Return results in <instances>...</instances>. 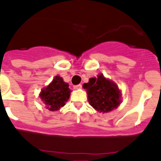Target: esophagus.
I'll use <instances>...</instances> for the list:
<instances>
[{"instance_id":"34e87169","label":"esophagus","mask_w":161,"mask_h":161,"mask_svg":"<svg viewBox=\"0 0 161 161\" xmlns=\"http://www.w3.org/2000/svg\"><path fill=\"white\" fill-rule=\"evenodd\" d=\"M74 87V89H81V88H82V85H81V84L75 85Z\"/></svg>"}]
</instances>
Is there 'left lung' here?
Segmentation results:
<instances>
[{"label": "left lung", "mask_w": 161, "mask_h": 161, "mask_svg": "<svg viewBox=\"0 0 161 161\" xmlns=\"http://www.w3.org/2000/svg\"><path fill=\"white\" fill-rule=\"evenodd\" d=\"M87 90L88 101L94 109L100 112L111 111L120 104V92L115 83L99 74L83 84Z\"/></svg>", "instance_id": "8db88e82"}]
</instances>
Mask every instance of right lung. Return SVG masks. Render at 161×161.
Instances as JSON below:
<instances>
[{
  "label": "right lung",
  "instance_id": "right-lung-1",
  "mask_svg": "<svg viewBox=\"0 0 161 161\" xmlns=\"http://www.w3.org/2000/svg\"><path fill=\"white\" fill-rule=\"evenodd\" d=\"M69 95L68 83H64L60 76H56L51 84L42 91L40 97L47 105V109L54 111L64 106Z\"/></svg>",
  "mask_w": 161,
  "mask_h": 161
}]
</instances>
